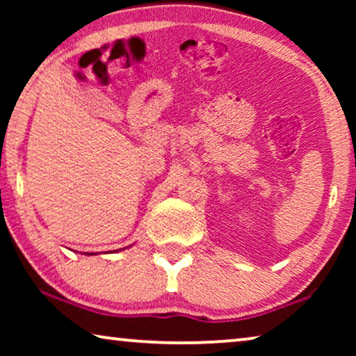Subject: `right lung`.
I'll return each mask as SVG.
<instances>
[{"mask_svg": "<svg viewBox=\"0 0 356 356\" xmlns=\"http://www.w3.org/2000/svg\"><path fill=\"white\" fill-rule=\"evenodd\" d=\"M116 251H118V250H116ZM86 254H89V252H86ZM90 254H95V252H90Z\"/></svg>", "mask_w": 356, "mask_h": 356, "instance_id": "right-lung-1", "label": "right lung"}]
</instances>
